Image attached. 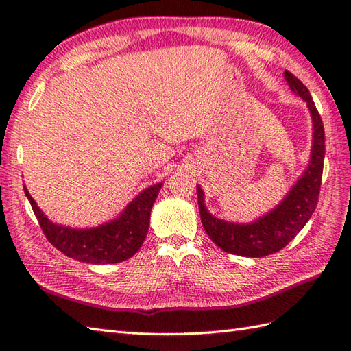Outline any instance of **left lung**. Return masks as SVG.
<instances>
[{"label":"left lung","mask_w":351,"mask_h":351,"mask_svg":"<svg viewBox=\"0 0 351 351\" xmlns=\"http://www.w3.org/2000/svg\"><path fill=\"white\" fill-rule=\"evenodd\" d=\"M285 79L292 92L306 102L313 119V146L308 167L274 208L250 223H234L213 216L205 207L204 191L199 184L196 186L205 232L213 243L226 253L245 258H263L281 250L306 225L317 205L324 160V128L305 84L287 70L285 71Z\"/></svg>","instance_id":"1"}]
</instances>
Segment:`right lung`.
<instances>
[{
    "label": "right lung",
    "mask_w": 351,
    "mask_h": 351,
    "mask_svg": "<svg viewBox=\"0 0 351 351\" xmlns=\"http://www.w3.org/2000/svg\"><path fill=\"white\" fill-rule=\"evenodd\" d=\"M160 187L162 183L146 187L126 205L116 219L88 229L53 223L40 210L27 187L23 186V189L50 244L71 259L104 265L123 262L140 250L149 232L150 211Z\"/></svg>",
    "instance_id": "1"
}]
</instances>
